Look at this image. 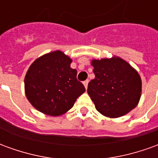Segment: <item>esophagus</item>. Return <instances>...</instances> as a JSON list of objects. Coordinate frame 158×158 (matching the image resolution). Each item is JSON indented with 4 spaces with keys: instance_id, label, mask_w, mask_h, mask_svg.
<instances>
[{
    "instance_id": "esophagus-1",
    "label": "esophagus",
    "mask_w": 158,
    "mask_h": 158,
    "mask_svg": "<svg viewBox=\"0 0 158 158\" xmlns=\"http://www.w3.org/2000/svg\"><path fill=\"white\" fill-rule=\"evenodd\" d=\"M88 83H89V80H85V81L84 82V85H85L86 89H87V88H88Z\"/></svg>"
}]
</instances>
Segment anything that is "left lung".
<instances>
[{
    "instance_id": "left-lung-1",
    "label": "left lung",
    "mask_w": 158,
    "mask_h": 158,
    "mask_svg": "<svg viewBox=\"0 0 158 158\" xmlns=\"http://www.w3.org/2000/svg\"><path fill=\"white\" fill-rule=\"evenodd\" d=\"M95 79L88 85L87 92L103 116L116 118L134 109L141 96L140 76L121 57L93 59Z\"/></svg>"
}]
</instances>
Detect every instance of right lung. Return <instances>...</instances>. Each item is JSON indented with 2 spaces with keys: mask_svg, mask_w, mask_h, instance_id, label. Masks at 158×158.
<instances>
[{
  "mask_svg": "<svg viewBox=\"0 0 158 158\" xmlns=\"http://www.w3.org/2000/svg\"><path fill=\"white\" fill-rule=\"evenodd\" d=\"M71 62L64 52L55 51L40 56L29 66L24 90L27 99L39 112L52 117L62 115L85 91Z\"/></svg>",
  "mask_w": 158,
  "mask_h": 158,
  "instance_id": "1",
  "label": "right lung"
}]
</instances>
